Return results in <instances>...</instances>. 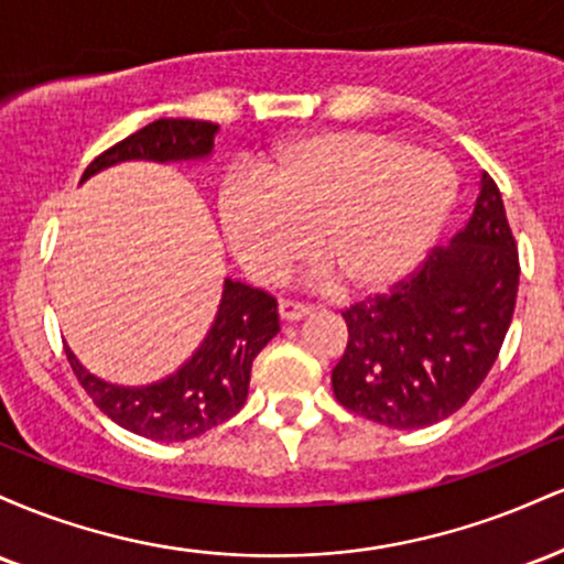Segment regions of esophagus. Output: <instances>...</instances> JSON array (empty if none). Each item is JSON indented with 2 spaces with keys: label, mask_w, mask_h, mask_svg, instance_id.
<instances>
[{
  "label": "esophagus",
  "mask_w": 564,
  "mask_h": 564,
  "mask_svg": "<svg viewBox=\"0 0 564 564\" xmlns=\"http://www.w3.org/2000/svg\"><path fill=\"white\" fill-rule=\"evenodd\" d=\"M278 313H281V321L294 323V321L307 318V315L313 313V307H307V304H300V302H291V300H281V304H278Z\"/></svg>",
  "instance_id": "esophagus-1"
}]
</instances>
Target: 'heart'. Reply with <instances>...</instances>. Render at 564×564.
<instances>
[{
  "label": "heart",
  "instance_id": "b5f03b06",
  "mask_svg": "<svg viewBox=\"0 0 564 564\" xmlns=\"http://www.w3.org/2000/svg\"><path fill=\"white\" fill-rule=\"evenodd\" d=\"M456 196V174L435 153L373 129H326L275 148L260 177L230 180L219 223L251 281L289 275L313 230L321 281L366 296L430 257Z\"/></svg>",
  "mask_w": 564,
  "mask_h": 564
}]
</instances>
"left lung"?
<instances>
[{
  "label": "left lung",
  "mask_w": 564,
  "mask_h": 564,
  "mask_svg": "<svg viewBox=\"0 0 564 564\" xmlns=\"http://www.w3.org/2000/svg\"><path fill=\"white\" fill-rule=\"evenodd\" d=\"M520 257L501 193L480 174L475 212L390 296L341 313L347 349L332 371L341 405L392 430L456 413L488 377L514 315Z\"/></svg>",
  "instance_id": "8db88e82"
}]
</instances>
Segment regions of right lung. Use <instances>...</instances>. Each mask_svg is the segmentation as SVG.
Here are the masks:
<instances>
[{"label":"right lung","instance_id":"obj_1","mask_svg":"<svg viewBox=\"0 0 564 564\" xmlns=\"http://www.w3.org/2000/svg\"><path fill=\"white\" fill-rule=\"evenodd\" d=\"M219 127L198 119H159L116 142L82 174V183L124 161L187 164L209 161ZM278 326V302L260 289L225 278L215 321L191 360L148 387H119L97 379L66 347L68 364L93 403L134 435L156 443H185L236 416L246 403L251 364Z\"/></svg>","mask_w":564,"mask_h":564}]
</instances>
